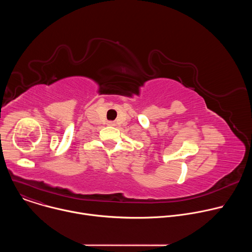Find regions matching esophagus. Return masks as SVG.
<instances>
[{"label":"esophagus","mask_w":252,"mask_h":252,"mask_svg":"<svg viewBox=\"0 0 252 252\" xmlns=\"http://www.w3.org/2000/svg\"><path fill=\"white\" fill-rule=\"evenodd\" d=\"M107 125H109V126H115V123L114 122H109V123H107Z\"/></svg>","instance_id":"esophagus-1"}]
</instances>
